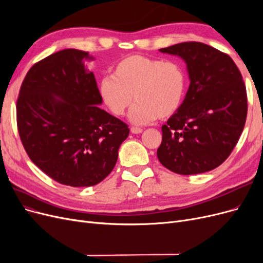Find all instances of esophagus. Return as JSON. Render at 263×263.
Returning a JSON list of instances; mask_svg holds the SVG:
<instances>
[{
	"label": "esophagus",
	"instance_id": "obj_1",
	"mask_svg": "<svg viewBox=\"0 0 263 263\" xmlns=\"http://www.w3.org/2000/svg\"><path fill=\"white\" fill-rule=\"evenodd\" d=\"M130 132H132L133 134H140V133L142 132V128H140V127H135V126H133L132 128H130Z\"/></svg>",
	"mask_w": 263,
	"mask_h": 263
}]
</instances>
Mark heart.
<instances>
[{
  "instance_id": "obj_1",
  "label": "heart",
  "mask_w": 263,
  "mask_h": 263,
  "mask_svg": "<svg viewBox=\"0 0 263 263\" xmlns=\"http://www.w3.org/2000/svg\"><path fill=\"white\" fill-rule=\"evenodd\" d=\"M184 90L185 76L179 63L142 54L119 60L112 77H105L100 84L102 99L115 116H122L134 99L129 119L138 125L176 113Z\"/></svg>"
}]
</instances>
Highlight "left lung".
<instances>
[{
  "instance_id": "1",
  "label": "left lung",
  "mask_w": 263,
  "mask_h": 263,
  "mask_svg": "<svg viewBox=\"0 0 263 263\" xmlns=\"http://www.w3.org/2000/svg\"><path fill=\"white\" fill-rule=\"evenodd\" d=\"M185 60L190 86L178 110L162 125L159 161L183 176L217 168L243 130L247 91L242 76L225 52L198 42L161 48Z\"/></svg>"
}]
</instances>
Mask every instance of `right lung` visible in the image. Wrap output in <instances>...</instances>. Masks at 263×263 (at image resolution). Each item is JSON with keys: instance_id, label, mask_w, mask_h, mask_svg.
<instances>
[{"instance_id": "obj_1", "label": "right lung", "mask_w": 263, "mask_h": 263, "mask_svg": "<svg viewBox=\"0 0 263 263\" xmlns=\"http://www.w3.org/2000/svg\"><path fill=\"white\" fill-rule=\"evenodd\" d=\"M89 58L87 51L63 49L36 62L16 102L17 130L30 160L55 182L76 187L104 180L129 135L128 125L99 107Z\"/></svg>"}]
</instances>
